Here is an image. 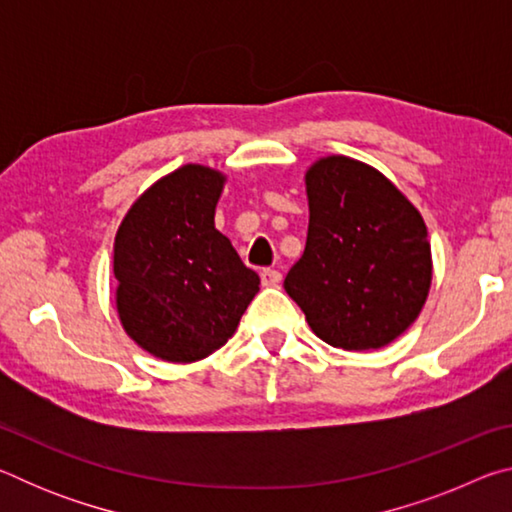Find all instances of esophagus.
I'll return each instance as SVG.
<instances>
[{
  "label": "esophagus",
  "mask_w": 512,
  "mask_h": 512,
  "mask_svg": "<svg viewBox=\"0 0 512 512\" xmlns=\"http://www.w3.org/2000/svg\"><path fill=\"white\" fill-rule=\"evenodd\" d=\"M280 280H282V275H280V271H275V268H264V271H262V284H264V287H277V284H280Z\"/></svg>",
  "instance_id": "1"
}]
</instances>
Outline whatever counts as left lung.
I'll list each match as a JSON object with an SVG mask.
<instances>
[{
  "label": "left lung",
  "mask_w": 512,
  "mask_h": 512,
  "mask_svg": "<svg viewBox=\"0 0 512 512\" xmlns=\"http://www.w3.org/2000/svg\"><path fill=\"white\" fill-rule=\"evenodd\" d=\"M305 253L284 289L318 339L350 352L377 350L409 329L431 289L427 225L384 173L348 155L305 173Z\"/></svg>",
  "instance_id": "1"
}]
</instances>
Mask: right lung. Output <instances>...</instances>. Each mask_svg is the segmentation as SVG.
<instances>
[{
    "instance_id": "add662e5",
    "label": "right lung",
    "mask_w": 512,
    "mask_h": 512,
    "mask_svg": "<svg viewBox=\"0 0 512 512\" xmlns=\"http://www.w3.org/2000/svg\"><path fill=\"white\" fill-rule=\"evenodd\" d=\"M225 178L183 164L146 189L115 237V305L124 332L153 357L194 363L228 343L259 275L214 228Z\"/></svg>"
}]
</instances>
